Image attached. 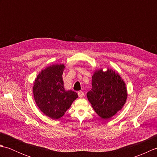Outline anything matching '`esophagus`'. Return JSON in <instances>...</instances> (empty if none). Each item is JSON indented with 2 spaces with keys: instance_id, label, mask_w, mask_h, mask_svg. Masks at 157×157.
I'll list each match as a JSON object with an SVG mask.
<instances>
[{
  "instance_id": "34e87169",
  "label": "esophagus",
  "mask_w": 157,
  "mask_h": 157,
  "mask_svg": "<svg viewBox=\"0 0 157 157\" xmlns=\"http://www.w3.org/2000/svg\"><path fill=\"white\" fill-rule=\"evenodd\" d=\"M78 96H79V98L84 97V93L83 92H82V91L78 92Z\"/></svg>"
}]
</instances>
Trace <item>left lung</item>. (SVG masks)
Segmentation results:
<instances>
[{
	"mask_svg": "<svg viewBox=\"0 0 157 157\" xmlns=\"http://www.w3.org/2000/svg\"><path fill=\"white\" fill-rule=\"evenodd\" d=\"M92 88L87 97L92 108L102 119H109L120 111L126 102L125 84L112 69L96 71L92 76Z\"/></svg>",
	"mask_w": 157,
	"mask_h": 157,
	"instance_id": "8db88e82",
	"label": "left lung"
}]
</instances>
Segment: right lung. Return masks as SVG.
Returning <instances> with one entry per match:
<instances>
[{
	"instance_id": "1",
	"label": "right lung",
	"mask_w": 157,
	"mask_h": 157,
	"mask_svg": "<svg viewBox=\"0 0 157 157\" xmlns=\"http://www.w3.org/2000/svg\"><path fill=\"white\" fill-rule=\"evenodd\" d=\"M64 68L63 64H56L42 70L33 86L36 105L44 115L52 119L64 115L78 97L75 92L64 88L62 78Z\"/></svg>"
}]
</instances>
